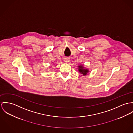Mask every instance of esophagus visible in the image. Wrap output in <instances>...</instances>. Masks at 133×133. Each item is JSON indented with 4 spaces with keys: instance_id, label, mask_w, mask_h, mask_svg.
Here are the masks:
<instances>
[{
    "instance_id": "1",
    "label": "esophagus",
    "mask_w": 133,
    "mask_h": 133,
    "mask_svg": "<svg viewBox=\"0 0 133 133\" xmlns=\"http://www.w3.org/2000/svg\"><path fill=\"white\" fill-rule=\"evenodd\" d=\"M64 61H65V62H66V63H68V62H69V61H70V59H69V58H65L64 59Z\"/></svg>"
}]
</instances>
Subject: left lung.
Masks as SVG:
<instances>
[{"label": "left lung", "mask_w": 133, "mask_h": 133, "mask_svg": "<svg viewBox=\"0 0 133 133\" xmlns=\"http://www.w3.org/2000/svg\"><path fill=\"white\" fill-rule=\"evenodd\" d=\"M78 71L80 73L83 74L84 75H87V73L89 72V70L87 69H85L82 65H80L78 66Z\"/></svg>", "instance_id": "1"}]
</instances>
